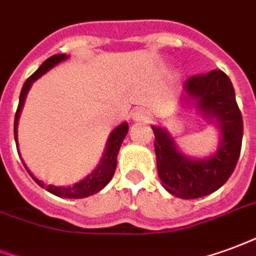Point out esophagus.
Segmentation results:
<instances>
[{"mask_svg":"<svg viewBox=\"0 0 256 256\" xmlns=\"http://www.w3.org/2000/svg\"><path fill=\"white\" fill-rule=\"evenodd\" d=\"M132 118L134 120H137V122H146V120L152 118V115L145 108H137L132 112Z\"/></svg>","mask_w":256,"mask_h":256,"instance_id":"34e87169","label":"esophagus"}]
</instances>
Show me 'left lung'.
I'll return each mask as SVG.
<instances>
[{
    "label": "left lung",
    "instance_id": "obj_1",
    "mask_svg": "<svg viewBox=\"0 0 256 256\" xmlns=\"http://www.w3.org/2000/svg\"><path fill=\"white\" fill-rule=\"evenodd\" d=\"M184 88L206 115L218 120L222 132L218 150L208 160H190L176 149L166 130L154 126V152L166 190L183 200H194L218 190L232 175L242 150L243 118L234 85L222 70L192 76Z\"/></svg>",
    "mask_w": 256,
    "mask_h": 256
}]
</instances>
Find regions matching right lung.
<instances>
[{"label":"right lung","instance_id":"add662e5","mask_svg":"<svg viewBox=\"0 0 256 256\" xmlns=\"http://www.w3.org/2000/svg\"><path fill=\"white\" fill-rule=\"evenodd\" d=\"M68 56L65 54H58V56H50L48 60H46L40 65V68L34 73L32 76H30L27 78V81L22 85V94H20V100H18V106H17L16 115H14V140H16V146H17V120H18V116H20V112H22V104H24V100H26V96L28 94V90L32 85L34 81H36L40 76H43L46 73L47 70L51 69L52 66H56V64H60L64 60H66ZM128 130V123H122L120 126L114 130L111 136L108 138V144H107V149H106V153H104L103 160H102V164H100L96 171L92 172L88 178H85L84 180H81L80 183H76L74 186L70 187H56V186H44L42 182H39L36 178H34L32 174L30 171V175L35 179L38 184L42 187H46V190L51 194H54L56 196H60V198H85V196H94L96 192H99L103 187L107 186L111 179H112L114 172H115V168H116V156H118L119 148L122 145L123 140L126 137Z\"/></svg>","mask_w":256,"mask_h":256}]
</instances>
